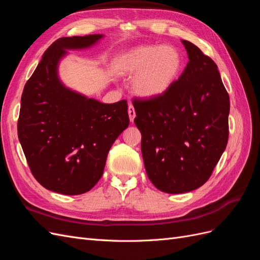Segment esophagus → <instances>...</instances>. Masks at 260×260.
I'll use <instances>...</instances> for the list:
<instances>
[{"instance_id":"1","label":"esophagus","mask_w":260,"mask_h":260,"mask_svg":"<svg viewBox=\"0 0 260 260\" xmlns=\"http://www.w3.org/2000/svg\"><path fill=\"white\" fill-rule=\"evenodd\" d=\"M128 114H129V118H130V121L133 122L135 121V118H136V111H135V107L130 103L128 106Z\"/></svg>"}]
</instances>
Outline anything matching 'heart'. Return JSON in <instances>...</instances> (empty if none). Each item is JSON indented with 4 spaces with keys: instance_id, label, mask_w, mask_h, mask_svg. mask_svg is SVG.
I'll return each instance as SVG.
<instances>
[{
    "instance_id": "b5f03b06",
    "label": "heart",
    "mask_w": 260,
    "mask_h": 260,
    "mask_svg": "<svg viewBox=\"0 0 260 260\" xmlns=\"http://www.w3.org/2000/svg\"><path fill=\"white\" fill-rule=\"evenodd\" d=\"M118 74L135 75L132 90L143 99H156L168 92L183 68V58L172 46L138 45L123 52L116 61Z\"/></svg>"
}]
</instances>
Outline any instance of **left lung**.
Masks as SVG:
<instances>
[{
	"instance_id": "1",
	"label": "left lung",
	"mask_w": 260,
	"mask_h": 260,
	"mask_svg": "<svg viewBox=\"0 0 260 260\" xmlns=\"http://www.w3.org/2000/svg\"><path fill=\"white\" fill-rule=\"evenodd\" d=\"M188 62L164 95L133 100L148 179L158 190H196L211 176L229 138L230 100L215 61L182 40Z\"/></svg>"
}]
</instances>
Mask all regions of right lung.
Segmentation results:
<instances>
[{
    "mask_svg": "<svg viewBox=\"0 0 260 260\" xmlns=\"http://www.w3.org/2000/svg\"><path fill=\"white\" fill-rule=\"evenodd\" d=\"M103 35L60 38L43 54L21 95L17 131L29 168L50 191L79 195L103 175L107 154L129 125L127 101L101 103L62 83L68 50L89 49Z\"/></svg>",
    "mask_w": 260,
    "mask_h": 260,
    "instance_id": "1",
    "label": "right lung"
}]
</instances>
